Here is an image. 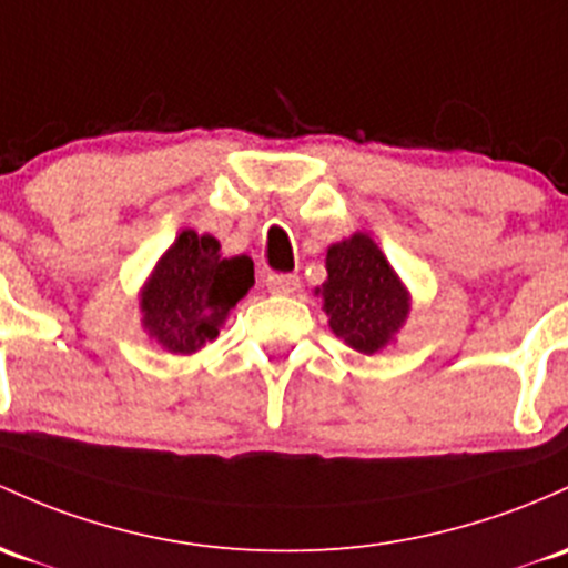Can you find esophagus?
Masks as SVG:
<instances>
[{
    "label": "esophagus",
    "mask_w": 568,
    "mask_h": 568,
    "mask_svg": "<svg viewBox=\"0 0 568 568\" xmlns=\"http://www.w3.org/2000/svg\"><path fill=\"white\" fill-rule=\"evenodd\" d=\"M265 286L273 295H292V292L301 290V278L295 273H273L265 278Z\"/></svg>",
    "instance_id": "esophagus-1"
}]
</instances>
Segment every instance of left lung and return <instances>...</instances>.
<instances>
[{"instance_id":"8db88e82","label":"left lung","mask_w":568,"mask_h":568,"mask_svg":"<svg viewBox=\"0 0 568 568\" xmlns=\"http://www.w3.org/2000/svg\"><path fill=\"white\" fill-rule=\"evenodd\" d=\"M327 282L320 286L331 331L363 355L384 349L404 327L408 292L382 248L365 233L327 248Z\"/></svg>"}]
</instances>
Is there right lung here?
Listing matches in <instances>:
<instances>
[{"instance_id":"add662e5","label":"right lung","mask_w":568,"mask_h":568,"mask_svg":"<svg viewBox=\"0 0 568 568\" xmlns=\"http://www.w3.org/2000/svg\"><path fill=\"white\" fill-rule=\"evenodd\" d=\"M252 286V260L222 257L216 237L184 230L140 292L143 327L173 355H192L216 338Z\"/></svg>"}]
</instances>
